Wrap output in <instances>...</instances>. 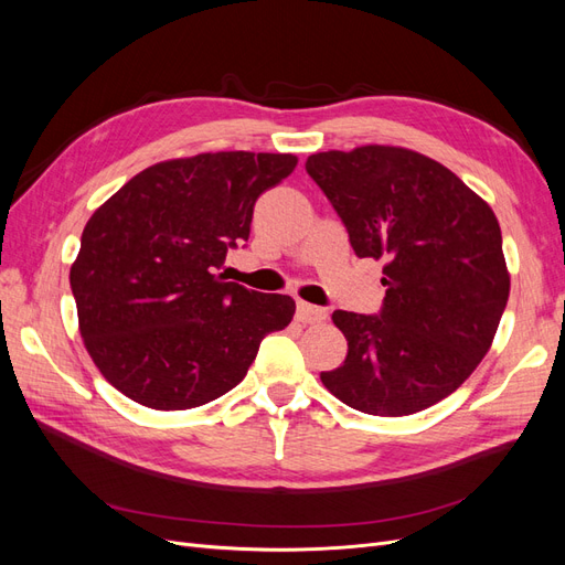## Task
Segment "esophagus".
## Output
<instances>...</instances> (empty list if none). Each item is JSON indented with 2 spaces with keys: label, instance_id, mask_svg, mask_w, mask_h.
<instances>
[{
  "label": "esophagus",
  "instance_id": "esophagus-1",
  "mask_svg": "<svg viewBox=\"0 0 565 565\" xmlns=\"http://www.w3.org/2000/svg\"><path fill=\"white\" fill-rule=\"evenodd\" d=\"M297 320H299V322H309V324L324 322V320H328V311L320 309V306L299 301V303H297Z\"/></svg>",
  "mask_w": 565,
  "mask_h": 565
}]
</instances>
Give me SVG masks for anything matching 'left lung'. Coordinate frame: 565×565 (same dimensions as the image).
<instances>
[{"label": "left lung", "instance_id": "8db88e82", "mask_svg": "<svg viewBox=\"0 0 565 565\" xmlns=\"http://www.w3.org/2000/svg\"><path fill=\"white\" fill-rule=\"evenodd\" d=\"M306 172L355 256L386 262L380 313H332L349 353L322 384L380 417L450 396L483 361L509 299L498 216L448 167L407 148L316 152Z\"/></svg>", "mask_w": 565, "mask_h": 565}]
</instances>
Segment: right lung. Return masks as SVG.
I'll return each instance as SVG.
<instances>
[{
  "label": "right lung",
  "instance_id": "right-lung-1",
  "mask_svg": "<svg viewBox=\"0 0 565 565\" xmlns=\"http://www.w3.org/2000/svg\"><path fill=\"white\" fill-rule=\"evenodd\" d=\"M280 152H202L152 164L94 212L71 268L79 332L100 374L152 409L241 384L295 299L216 273L249 237L254 202L295 172Z\"/></svg>",
  "mask_w": 565,
  "mask_h": 565
}]
</instances>
